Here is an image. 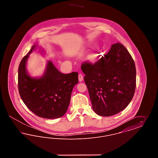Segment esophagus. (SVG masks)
Listing matches in <instances>:
<instances>
[{"label":"esophagus","instance_id":"34e87169","mask_svg":"<svg viewBox=\"0 0 158 158\" xmlns=\"http://www.w3.org/2000/svg\"><path fill=\"white\" fill-rule=\"evenodd\" d=\"M78 77H79V82H82L83 79V76L82 74H79L78 75Z\"/></svg>","mask_w":158,"mask_h":158}]
</instances>
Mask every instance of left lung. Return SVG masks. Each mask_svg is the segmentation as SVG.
Returning a JSON list of instances; mask_svg holds the SVG:
<instances>
[{"instance_id":"obj_1","label":"left lung","mask_w":158,"mask_h":158,"mask_svg":"<svg viewBox=\"0 0 158 158\" xmlns=\"http://www.w3.org/2000/svg\"><path fill=\"white\" fill-rule=\"evenodd\" d=\"M95 64L85 63V73L92 109L99 115L112 116L124 110L134 96L136 82L135 61L120 43Z\"/></svg>"}]
</instances>
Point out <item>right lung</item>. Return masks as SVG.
I'll return each instance as SVG.
<instances>
[{"label":"right lung","instance_id":"obj_1","mask_svg":"<svg viewBox=\"0 0 158 158\" xmlns=\"http://www.w3.org/2000/svg\"><path fill=\"white\" fill-rule=\"evenodd\" d=\"M37 49L40 54L45 55V50L35 44L19 64V95L28 108L38 117L58 118L68 110L73 88L78 83V73L63 74L48 60L43 75L31 76L27 68V60L30 54Z\"/></svg>","mask_w":158,"mask_h":158}]
</instances>
